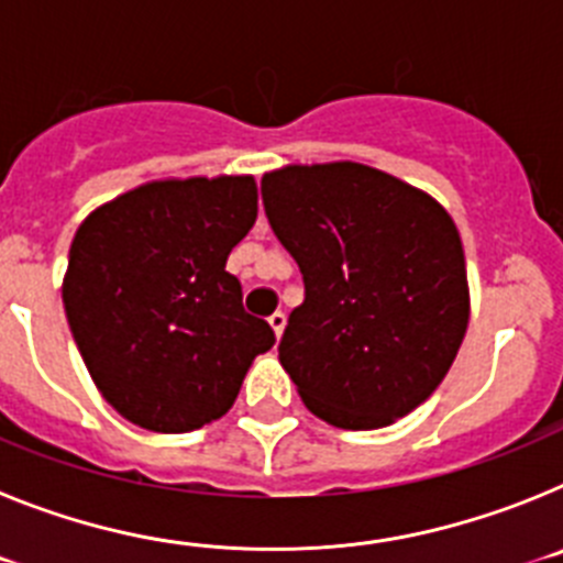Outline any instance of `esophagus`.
<instances>
[{
    "instance_id": "34e87169",
    "label": "esophagus",
    "mask_w": 563,
    "mask_h": 563,
    "mask_svg": "<svg viewBox=\"0 0 563 563\" xmlns=\"http://www.w3.org/2000/svg\"><path fill=\"white\" fill-rule=\"evenodd\" d=\"M267 321H271V327H273V332H276V338H282V332H285V321H287L285 312L276 310L271 318H267Z\"/></svg>"
}]
</instances>
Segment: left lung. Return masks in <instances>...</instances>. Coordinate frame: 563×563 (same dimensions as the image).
Segmentation results:
<instances>
[{"instance_id": "obj_1", "label": "left lung", "mask_w": 563, "mask_h": 563, "mask_svg": "<svg viewBox=\"0 0 563 563\" xmlns=\"http://www.w3.org/2000/svg\"><path fill=\"white\" fill-rule=\"evenodd\" d=\"M262 202L305 276L278 361L307 409L338 429L369 431L429 400L471 316L449 211L350 161L265 174Z\"/></svg>"}]
</instances>
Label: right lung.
Here are the masks:
<instances>
[{"label":"right lung","instance_id":"obj_1","mask_svg":"<svg viewBox=\"0 0 563 563\" xmlns=\"http://www.w3.org/2000/svg\"><path fill=\"white\" fill-rule=\"evenodd\" d=\"M256 180H157L89 213L62 298L103 400L129 422L186 434L220 420L253 357L276 343L247 316L228 253L256 222Z\"/></svg>","mask_w":563,"mask_h":563}]
</instances>
